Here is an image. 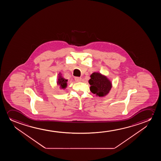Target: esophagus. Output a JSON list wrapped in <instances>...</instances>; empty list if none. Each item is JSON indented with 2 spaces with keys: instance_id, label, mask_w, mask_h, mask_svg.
<instances>
[{
  "instance_id": "obj_1",
  "label": "esophagus",
  "mask_w": 161,
  "mask_h": 161,
  "mask_svg": "<svg viewBox=\"0 0 161 161\" xmlns=\"http://www.w3.org/2000/svg\"><path fill=\"white\" fill-rule=\"evenodd\" d=\"M81 77H75V81L76 82H80L81 81Z\"/></svg>"
}]
</instances>
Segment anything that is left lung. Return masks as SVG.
I'll return each mask as SVG.
<instances>
[{"mask_svg": "<svg viewBox=\"0 0 161 161\" xmlns=\"http://www.w3.org/2000/svg\"><path fill=\"white\" fill-rule=\"evenodd\" d=\"M88 81L91 92L99 97L107 95L112 88V84L106 76L98 73H93Z\"/></svg>", "mask_w": 161, "mask_h": 161, "instance_id": "1", "label": "left lung"}]
</instances>
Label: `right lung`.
Listing matches in <instances>:
<instances>
[{"label": "right lung", "instance_id": "right-lung-1", "mask_svg": "<svg viewBox=\"0 0 161 161\" xmlns=\"http://www.w3.org/2000/svg\"><path fill=\"white\" fill-rule=\"evenodd\" d=\"M67 81H68L67 80L63 78L60 75H59V79H58L57 84L58 85H59L60 86L61 88H65L66 87V85H67V83H66Z\"/></svg>", "mask_w": 161, "mask_h": 161}]
</instances>
